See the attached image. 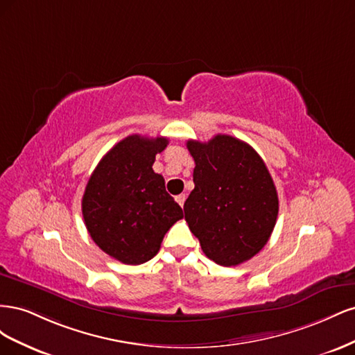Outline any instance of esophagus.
<instances>
[{
	"mask_svg": "<svg viewBox=\"0 0 355 355\" xmlns=\"http://www.w3.org/2000/svg\"><path fill=\"white\" fill-rule=\"evenodd\" d=\"M185 200H187V196H185V194H180V196H178V197H176V201L179 202V206H180V207H184Z\"/></svg>",
	"mask_w": 355,
	"mask_h": 355,
	"instance_id": "esophagus-1",
	"label": "esophagus"
}]
</instances>
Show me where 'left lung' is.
<instances>
[{
    "mask_svg": "<svg viewBox=\"0 0 355 355\" xmlns=\"http://www.w3.org/2000/svg\"><path fill=\"white\" fill-rule=\"evenodd\" d=\"M196 161L185 220L209 259L235 266L262 250L278 216V196L263 159L230 135L188 141Z\"/></svg>",
    "mask_w": 355,
    "mask_h": 355,
    "instance_id": "8db88e82",
    "label": "left lung"
}]
</instances>
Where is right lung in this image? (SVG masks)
Masks as SVG:
<instances>
[{
  "label": "right lung",
  "mask_w": 355,
  "mask_h": 355,
  "mask_svg": "<svg viewBox=\"0 0 355 355\" xmlns=\"http://www.w3.org/2000/svg\"><path fill=\"white\" fill-rule=\"evenodd\" d=\"M167 144V137L127 136L99 161L85 187V228L106 254L123 263L153 259L166 232L184 218L164 178L153 170Z\"/></svg>",
  "instance_id": "1"
}]
</instances>
